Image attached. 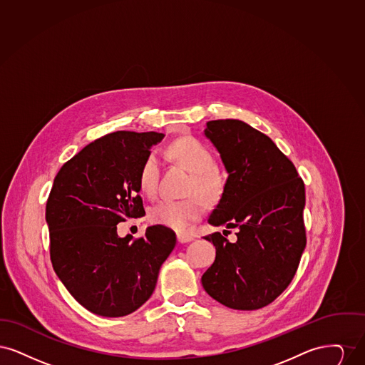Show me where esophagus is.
Wrapping results in <instances>:
<instances>
[{"instance_id":"34e87169","label":"esophagus","mask_w":365,"mask_h":365,"mask_svg":"<svg viewBox=\"0 0 365 365\" xmlns=\"http://www.w3.org/2000/svg\"><path fill=\"white\" fill-rule=\"evenodd\" d=\"M176 238H178V242L179 243H187L191 242L194 238L189 235V234H178L176 235Z\"/></svg>"}]
</instances>
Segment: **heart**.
Wrapping results in <instances>:
<instances>
[{
	"label": "heart",
	"instance_id": "obj_1",
	"mask_svg": "<svg viewBox=\"0 0 365 365\" xmlns=\"http://www.w3.org/2000/svg\"><path fill=\"white\" fill-rule=\"evenodd\" d=\"M175 160L191 173L190 192L202 198H215L222 192V180L215 173V158L207 146L192 138L179 139L170 148ZM160 175V161L156 152L148 153L138 171L139 189L148 197L156 194ZM204 207L198 198L161 200L149 212L152 223L170 227L178 231L186 230L191 222L201 217Z\"/></svg>",
	"mask_w": 365,
	"mask_h": 365
}]
</instances>
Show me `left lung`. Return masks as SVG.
<instances>
[{"label": "left lung", "instance_id": "8db88e82", "mask_svg": "<svg viewBox=\"0 0 365 365\" xmlns=\"http://www.w3.org/2000/svg\"><path fill=\"white\" fill-rule=\"evenodd\" d=\"M204 134L228 174L208 223L226 226L225 234L235 227L237 242L220 232L204 237L216 259L201 282L231 309H260L290 284L305 249V186L272 139L242 120H210Z\"/></svg>", "mask_w": 365, "mask_h": 365}]
</instances>
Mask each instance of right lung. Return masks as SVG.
<instances>
[{
	"mask_svg": "<svg viewBox=\"0 0 365 365\" xmlns=\"http://www.w3.org/2000/svg\"><path fill=\"white\" fill-rule=\"evenodd\" d=\"M161 133L116 131L88 143L56 175L46 202L56 275L87 311L135 312L153 294L160 267L174 250L168 227L120 238L118 225L145 215L138 171Z\"/></svg>",
	"mask_w": 365,
	"mask_h": 365,
	"instance_id": "right-lung-1",
	"label": "right lung"
}]
</instances>
